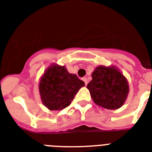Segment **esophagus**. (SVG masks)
Instances as JSON below:
<instances>
[{"label": "esophagus", "mask_w": 152, "mask_h": 152, "mask_svg": "<svg viewBox=\"0 0 152 152\" xmlns=\"http://www.w3.org/2000/svg\"><path fill=\"white\" fill-rule=\"evenodd\" d=\"M82 80H83L84 81V83H85V84H86V85H87V84H88V79L86 78V77H83V78L82 79Z\"/></svg>", "instance_id": "esophagus-1"}]
</instances>
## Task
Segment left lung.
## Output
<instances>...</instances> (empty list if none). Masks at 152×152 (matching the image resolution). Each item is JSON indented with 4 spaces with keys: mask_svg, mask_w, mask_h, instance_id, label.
Returning a JSON list of instances; mask_svg holds the SVG:
<instances>
[{
    "mask_svg": "<svg viewBox=\"0 0 152 152\" xmlns=\"http://www.w3.org/2000/svg\"><path fill=\"white\" fill-rule=\"evenodd\" d=\"M87 88L93 101L98 106L109 110L120 108L129 93L127 80L114 67H97L92 72V80Z\"/></svg>",
    "mask_w": 152,
    "mask_h": 152,
    "instance_id": "left-lung-1",
    "label": "left lung"
}]
</instances>
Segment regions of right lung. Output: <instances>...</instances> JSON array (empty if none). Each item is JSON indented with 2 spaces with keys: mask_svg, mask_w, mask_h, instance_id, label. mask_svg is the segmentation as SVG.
Returning <instances> with one entry per match:
<instances>
[{
  "mask_svg": "<svg viewBox=\"0 0 152 152\" xmlns=\"http://www.w3.org/2000/svg\"><path fill=\"white\" fill-rule=\"evenodd\" d=\"M85 83L64 66L53 64L42 77L39 93L42 103L50 110L66 108Z\"/></svg>",
  "mask_w": 152,
  "mask_h": 152,
  "instance_id": "add662e5",
  "label": "right lung"
}]
</instances>
